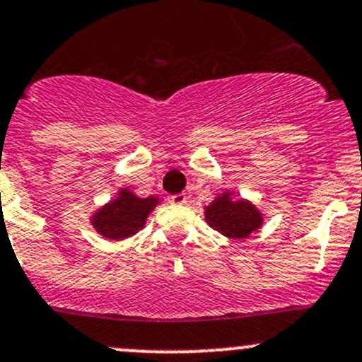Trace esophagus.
<instances>
[{
	"mask_svg": "<svg viewBox=\"0 0 362 362\" xmlns=\"http://www.w3.org/2000/svg\"><path fill=\"white\" fill-rule=\"evenodd\" d=\"M168 201L172 202V204H184V202H187V197H185V194L178 192V194H173V196H170Z\"/></svg>",
	"mask_w": 362,
	"mask_h": 362,
	"instance_id": "esophagus-1",
	"label": "esophagus"
}]
</instances>
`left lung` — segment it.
<instances>
[{
	"label": "left lung",
	"instance_id": "8db88e82",
	"mask_svg": "<svg viewBox=\"0 0 362 362\" xmlns=\"http://www.w3.org/2000/svg\"><path fill=\"white\" fill-rule=\"evenodd\" d=\"M206 220L211 228L232 239H245L263 223L261 213L249 201H232L226 194L206 208Z\"/></svg>",
	"mask_w": 362,
	"mask_h": 362
}]
</instances>
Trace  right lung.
<instances>
[{
	"instance_id": "add662e5",
	"label": "right lung",
	"mask_w": 362,
	"mask_h": 362,
	"mask_svg": "<svg viewBox=\"0 0 362 362\" xmlns=\"http://www.w3.org/2000/svg\"><path fill=\"white\" fill-rule=\"evenodd\" d=\"M156 197L141 199L130 194L129 190H122L120 197L113 199L110 204L93 216V225L101 235L113 240H122L134 235L144 225L151 209L156 206Z\"/></svg>"
}]
</instances>
